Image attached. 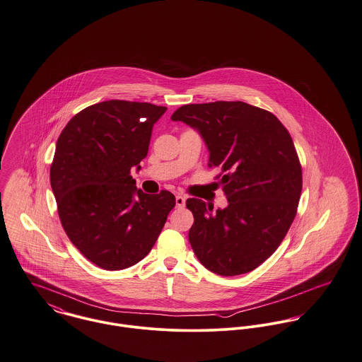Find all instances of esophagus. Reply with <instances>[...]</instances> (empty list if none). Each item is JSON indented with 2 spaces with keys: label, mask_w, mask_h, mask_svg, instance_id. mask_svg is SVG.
Instances as JSON below:
<instances>
[{
  "label": "esophagus",
  "mask_w": 362,
  "mask_h": 362,
  "mask_svg": "<svg viewBox=\"0 0 362 362\" xmlns=\"http://www.w3.org/2000/svg\"><path fill=\"white\" fill-rule=\"evenodd\" d=\"M185 204H186V197L182 194H177L176 196V206L182 208V206H185Z\"/></svg>",
  "instance_id": "esophagus-1"
}]
</instances>
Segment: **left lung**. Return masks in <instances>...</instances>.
Wrapping results in <instances>:
<instances>
[{
  "label": "left lung",
  "instance_id": "left-lung-1",
  "mask_svg": "<svg viewBox=\"0 0 362 362\" xmlns=\"http://www.w3.org/2000/svg\"><path fill=\"white\" fill-rule=\"evenodd\" d=\"M170 119L200 133L228 197L215 212L199 199L186 201L196 257L221 276L254 271L279 247L297 212L303 173L291 136L274 114L243 101L183 105Z\"/></svg>",
  "mask_w": 362,
  "mask_h": 362
}]
</instances>
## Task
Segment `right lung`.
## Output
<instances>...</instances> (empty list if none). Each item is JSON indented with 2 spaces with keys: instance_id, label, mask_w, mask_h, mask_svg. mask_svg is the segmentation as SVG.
<instances>
[{
  "instance_id": "1",
  "label": "right lung",
  "mask_w": 362,
  "mask_h": 362,
  "mask_svg": "<svg viewBox=\"0 0 362 362\" xmlns=\"http://www.w3.org/2000/svg\"><path fill=\"white\" fill-rule=\"evenodd\" d=\"M165 111L150 103L110 100L84 108L58 137L49 180L61 223L103 269L141 261L176 204L166 190L143 193L130 175L147 157L153 126Z\"/></svg>"
}]
</instances>
